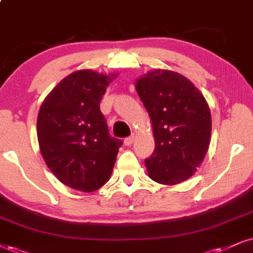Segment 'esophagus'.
Masks as SVG:
<instances>
[{"label":"esophagus","instance_id":"1","mask_svg":"<svg viewBox=\"0 0 253 253\" xmlns=\"http://www.w3.org/2000/svg\"><path fill=\"white\" fill-rule=\"evenodd\" d=\"M133 139H135V135H131L130 137H127V138L124 139V144H126V146H130L132 144Z\"/></svg>","mask_w":253,"mask_h":253}]
</instances>
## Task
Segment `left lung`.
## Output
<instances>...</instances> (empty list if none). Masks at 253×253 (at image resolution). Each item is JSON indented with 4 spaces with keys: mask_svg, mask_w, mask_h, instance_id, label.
I'll list each match as a JSON object with an SVG mask.
<instances>
[{
    "mask_svg": "<svg viewBox=\"0 0 253 253\" xmlns=\"http://www.w3.org/2000/svg\"><path fill=\"white\" fill-rule=\"evenodd\" d=\"M135 88L150 116L155 151L145 160L149 177L164 185L189 179L211 141L207 99L185 76L156 69L136 80Z\"/></svg>",
    "mask_w": 253,
    "mask_h": 253,
    "instance_id": "8db88e82",
    "label": "left lung"
}]
</instances>
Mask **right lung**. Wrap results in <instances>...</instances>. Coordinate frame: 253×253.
Instances as JSON below:
<instances>
[{
    "mask_svg": "<svg viewBox=\"0 0 253 253\" xmlns=\"http://www.w3.org/2000/svg\"><path fill=\"white\" fill-rule=\"evenodd\" d=\"M116 77L90 69L75 71L41 105V155L57 179L71 189L92 192L110 178L122 141L109 135L99 102Z\"/></svg>",
    "mask_w": 253,
    "mask_h": 253,
    "instance_id": "obj_1",
    "label": "right lung"
}]
</instances>
